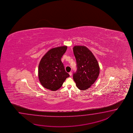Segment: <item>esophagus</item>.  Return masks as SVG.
<instances>
[{
    "instance_id": "obj_1",
    "label": "esophagus",
    "mask_w": 133,
    "mask_h": 133,
    "mask_svg": "<svg viewBox=\"0 0 133 133\" xmlns=\"http://www.w3.org/2000/svg\"><path fill=\"white\" fill-rule=\"evenodd\" d=\"M69 75H70V76H72V72H70L69 73Z\"/></svg>"
}]
</instances>
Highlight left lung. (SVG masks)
<instances>
[{"label":"left lung","instance_id":"8db88e82","mask_svg":"<svg viewBox=\"0 0 133 133\" xmlns=\"http://www.w3.org/2000/svg\"><path fill=\"white\" fill-rule=\"evenodd\" d=\"M73 52L76 61L77 70L73 79L80 90L88 89L96 82L99 76V64L92 52L85 46H74Z\"/></svg>","mask_w":133,"mask_h":133}]
</instances>
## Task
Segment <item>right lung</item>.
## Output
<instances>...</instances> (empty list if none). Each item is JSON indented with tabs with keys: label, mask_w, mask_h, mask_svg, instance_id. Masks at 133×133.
I'll list each match as a JSON object with an SVG mask.
<instances>
[{
	"label": "right lung",
	"mask_w": 133,
	"mask_h": 133,
	"mask_svg": "<svg viewBox=\"0 0 133 133\" xmlns=\"http://www.w3.org/2000/svg\"><path fill=\"white\" fill-rule=\"evenodd\" d=\"M66 49L67 46L52 48L41 58L38 65V75L43 87L52 91L57 90L70 76L65 72L61 60Z\"/></svg>",
	"instance_id": "add662e5"
}]
</instances>
